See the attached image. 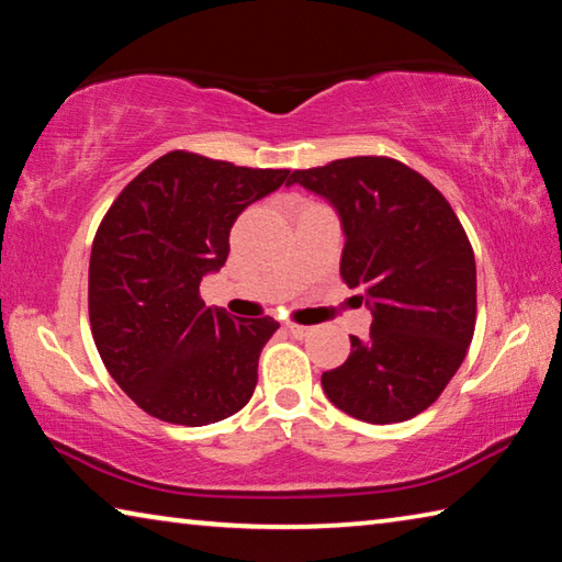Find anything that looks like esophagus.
<instances>
[{
	"label": "esophagus",
	"mask_w": 562,
	"mask_h": 562,
	"mask_svg": "<svg viewBox=\"0 0 562 562\" xmlns=\"http://www.w3.org/2000/svg\"><path fill=\"white\" fill-rule=\"evenodd\" d=\"M288 331H290L292 337L302 339V337H307V335H310V327H304V325H288Z\"/></svg>",
	"instance_id": "1"
}]
</instances>
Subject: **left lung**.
Here are the masks:
<instances>
[{
    "label": "left lung",
    "mask_w": 562,
    "mask_h": 562,
    "mask_svg": "<svg viewBox=\"0 0 562 562\" xmlns=\"http://www.w3.org/2000/svg\"><path fill=\"white\" fill-rule=\"evenodd\" d=\"M288 183L325 195L345 225L341 280L367 292L372 329L322 374L341 412L406 422L451 382L475 329V258L453 207L422 173L389 156L294 170Z\"/></svg>",
    "instance_id": "8db88e82"
}]
</instances>
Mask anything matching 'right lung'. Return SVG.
I'll use <instances>...</instances> for the list:
<instances>
[{
  "mask_svg": "<svg viewBox=\"0 0 562 562\" xmlns=\"http://www.w3.org/2000/svg\"><path fill=\"white\" fill-rule=\"evenodd\" d=\"M288 176L170 150L103 215L89 262L91 335L103 367L146 414L205 426L250 402L260 351L280 325L205 307L201 280L227 260L237 215Z\"/></svg>",
  "mask_w": 562,
  "mask_h": 562,
  "instance_id": "add662e5",
  "label": "right lung"
}]
</instances>
